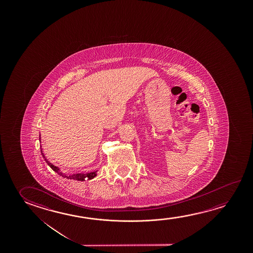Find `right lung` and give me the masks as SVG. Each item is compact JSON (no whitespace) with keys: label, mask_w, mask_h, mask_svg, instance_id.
I'll use <instances>...</instances> for the list:
<instances>
[{"label":"right lung","mask_w":253,"mask_h":253,"mask_svg":"<svg viewBox=\"0 0 253 253\" xmlns=\"http://www.w3.org/2000/svg\"><path fill=\"white\" fill-rule=\"evenodd\" d=\"M40 140H41V136H40ZM41 151H42V156L45 159V161H46V163H47V165H48L52 169L54 170V172L58 173L60 175H62L63 177H66V178L68 179H73V180H77V181H84L85 178H87L86 180H91V179L94 178L96 175H97V171H95V172H91V173H87V174H70V175L62 174V172L59 170L57 167L54 166L52 163H50V162L46 160L45 155H44V153L42 152V147H41Z\"/></svg>","instance_id":"add662e5"}]
</instances>
